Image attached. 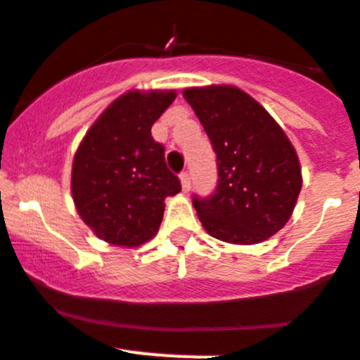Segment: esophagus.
I'll return each instance as SVG.
<instances>
[{
    "mask_svg": "<svg viewBox=\"0 0 360 360\" xmlns=\"http://www.w3.org/2000/svg\"><path fill=\"white\" fill-rule=\"evenodd\" d=\"M179 179H181V186H183V192L186 193L190 190V174H188V172H186V170L181 172Z\"/></svg>",
    "mask_w": 360,
    "mask_h": 360,
    "instance_id": "esophagus-1",
    "label": "esophagus"
}]
</instances>
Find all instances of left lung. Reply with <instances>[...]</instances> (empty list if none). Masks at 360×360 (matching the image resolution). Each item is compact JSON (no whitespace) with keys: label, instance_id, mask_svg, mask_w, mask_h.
Returning a JSON list of instances; mask_svg holds the SVG:
<instances>
[{"label":"left lung","instance_id":"1","mask_svg":"<svg viewBox=\"0 0 360 360\" xmlns=\"http://www.w3.org/2000/svg\"><path fill=\"white\" fill-rule=\"evenodd\" d=\"M217 155V188L193 195V208L212 237L257 245L288 223L301 192L299 158L252 96L237 86H192L183 92Z\"/></svg>","mask_w":360,"mask_h":360}]
</instances>
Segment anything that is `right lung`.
Here are the masks:
<instances>
[{
	"mask_svg": "<svg viewBox=\"0 0 360 360\" xmlns=\"http://www.w3.org/2000/svg\"><path fill=\"white\" fill-rule=\"evenodd\" d=\"M176 90H130L115 99L83 137L72 162V199L99 239L139 246L158 233L165 199L181 192L152 124Z\"/></svg>",
	"mask_w": 360,
	"mask_h": 360,
	"instance_id": "1",
	"label": "right lung"
}]
</instances>
